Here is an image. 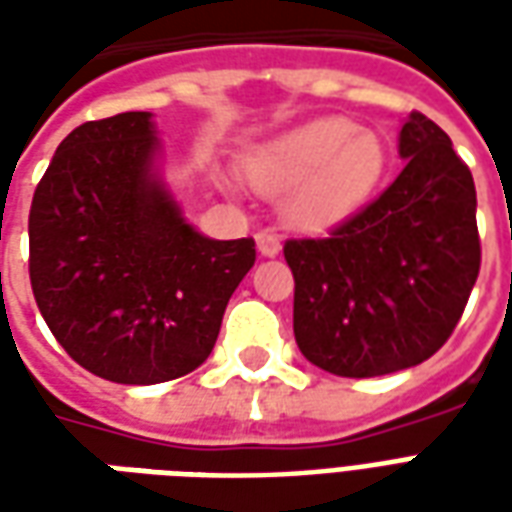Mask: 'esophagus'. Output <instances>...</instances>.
Returning <instances> with one entry per match:
<instances>
[{
	"label": "esophagus",
	"mask_w": 512,
	"mask_h": 512,
	"mask_svg": "<svg viewBox=\"0 0 512 512\" xmlns=\"http://www.w3.org/2000/svg\"><path fill=\"white\" fill-rule=\"evenodd\" d=\"M257 241V252L263 257H277L282 252V241H279L277 233H271V230H260L255 235Z\"/></svg>",
	"instance_id": "1"
}]
</instances>
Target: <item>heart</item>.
I'll return each mask as SVG.
<instances>
[{
    "instance_id": "1",
    "label": "heart",
    "mask_w": 512,
    "mask_h": 512,
    "mask_svg": "<svg viewBox=\"0 0 512 512\" xmlns=\"http://www.w3.org/2000/svg\"><path fill=\"white\" fill-rule=\"evenodd\" d=\"M249 180L266 194L290 191L285 213L307 230H326L354 216L386 172V150L373 131L345 117H318L246 161Z\"/></svg>"
}]
</instances>
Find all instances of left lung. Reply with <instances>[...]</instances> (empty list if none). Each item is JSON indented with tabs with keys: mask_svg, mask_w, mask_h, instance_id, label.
Wrapping results in <instances>:
<instances>
[{
	"mask_svg": "<svg viewBox=\"0 0 512 512\" xmlns=\"http://www.w3.org/2000/svg\"><path fill=\"white\" fill-rule=\"evenodd\" d=\"M395 183L329 238L285 244L293 334L312 365L376 378L425 362L458 326L480 274L477 194L450 136L411 112Z\"/></svg>",
	"mask_w": 512,
	"mask_h": 512,
	"instance_id": "8db88e82",
	"label": "left lung"
}]
</instances>
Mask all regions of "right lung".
I'll return each instance as SVG.
<instances>
[{
	"mask_svg": "<svg viewBox=\"0 0 512 512\" xmlns=\"http://www.w3.org/2000/svg\"><path fill=\"white\" fill-rule=\"evenodd\" d=\"M255 241L197 233L161 175L150 112L93 120L57 147L29 211V279L73 362L161 384L211 356Z\"/></svg>",
	"mask_w": 512,
	"mask_h": 512,
	"instance_id": "1",
	"label": "right lung"
}]
</instances>
